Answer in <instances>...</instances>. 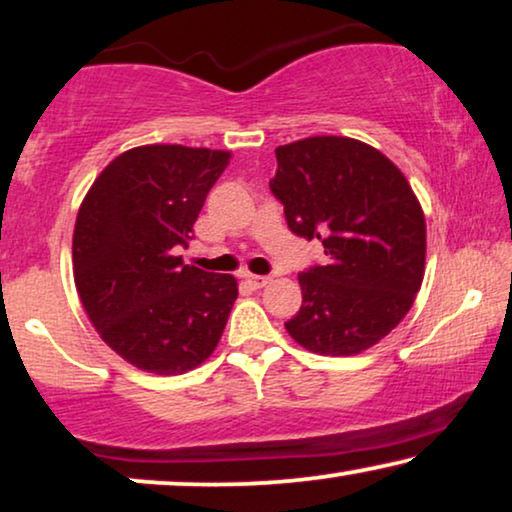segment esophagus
Returning <instances> with one entry per match:
<instances>
[{
    "label": "esophagus",
    "instance_id": "obj_1",
    "mask_svg": "<svg viewBox=\"0 0 512 512\" xmlns=\"http://www.w3.org/2000/svg\"><path fill=\"white\" fill-rule=\"evenodd\" d=\"M244 279H247V282H249L251 286H254V289H263V286L270 282V277H265V275H251V272H249V275H244Z\"/></svg>",
    "mask_w": 512,
    "mask_h": 512
}]
</instances>
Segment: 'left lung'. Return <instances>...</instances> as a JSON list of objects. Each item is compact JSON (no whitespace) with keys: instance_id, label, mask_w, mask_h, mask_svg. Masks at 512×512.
<instances>
[{"instance_id":"left-lung-1","label":"left lung","mask_w":512,"mask_h":512,"mask_svg":"<svg viewBox=\"0 0 512 512\" xmlns=\"http://www.w3.org/2000/svg\"><path fill=\"white\" fill-rule=\"evenodd\" d=\"M270 191L293 233L326 265L300 272L303 305L286 331L307 352L354 356L401 324L424 279L426 221L403 172L352 137L277 146Z\"/></svg>"}]
</instances>
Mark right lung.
Wrapping results in <instances>:
<instances>
[{"label": "right lung", "instance_id": "add662e5", "mask_svg": "<svg viewBox=\"0 0 512 512\" xmlns=\"http://www.w3.org/2000/svg\"><path fill=\"white\" fill-rule=\"evenodd\" d=\"M230 151L146 144L100 172L76 214L74 282L90 324L139 370L181 375L219 345L237 298L233 275L184 265L179 247Z\"/></svg>", "mask_w": 512, "mask_h": 512}]
</instances>
